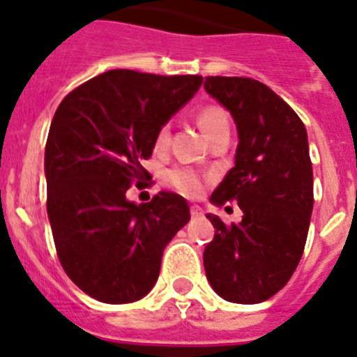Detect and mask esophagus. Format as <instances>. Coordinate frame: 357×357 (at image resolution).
<instances>
[{"label": "esophagus", "mask_w": 357, "mask_h": 357, "mask_svg": "<svg viewBox=\"0 0 357 357\" xmlns=\"http://www.w3.org/2000/svg\"><path fill=\"white\" fill-rule=\"evenodd\" d=\"M191 215L192 218H200V215H204V211L198 205H191Z\"/></svg>", "instance_id": "obj_1"}]
</instances>
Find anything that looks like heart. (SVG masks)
I'll return each instance as SVG.
<instances>
[{"instance_id": "obj_1", "label": "heart", "mask_w": 357, "mask_h": 357, "mask_svg": "<svg viewBox=\"0 0 357 357\" xmlns=\"http://www.w3.org/2000/svg\"><path fill=\"white\" fill-rule=\"evenodd\" d=\"M196 122L204 130V134L208 139H214L219 134L228 132L230 130V120L228 113L221 106L208 104L202 107L196 113ZM153 145L157 150H165L169 145V126L165 123L157 129ZM168 182L185 196H198L202 195L205 188V176L191 168H173L168 172Z\"/></svg>"}]
</instances>
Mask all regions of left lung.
Returning <instances> with one entry per match:
<instances>
[{"label":"left lung","instance_id":"obj_1","mask_svg":"<svg viewBox=\"0 0 357 357\" xmlns=\"http://www.w3.org/2000/svg\"><path fill=\"white\" fill-rule=\"evenodd\" d=\"M204 86L230 111L238 132L235 166L211 200L237 202L244 212L238 225L207 214L215 234L204 251L205 274L223 299L257 305L289 283L305 251L313 208L308 134L260 81L208 76Z\"/></svg>","mask_w":357,"mask_h":357}]
</instances>
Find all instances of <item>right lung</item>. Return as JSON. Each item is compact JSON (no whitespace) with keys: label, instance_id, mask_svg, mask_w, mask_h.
I'll return each instance as SVG.
<instances>
[{"label":"right lung","instance_id":"add662e5","mask_svg":"<svg viewBox=\"0 0 357 357\" xmlns=\"http://www.w3.org/2000/svg\"><path fill=\"white\" fill-rule=\"evenodd\" d=\"M202 81L107 70L74 88L52 116L45 143L52 238L67 276L100 303L145 297L166 244L191 218L188 202L172 191L139 205L126 195L152 178L142 161L152 155L157 129Z\"/></svg>","mask_w":357,"mask_h":357}]
</instances>
